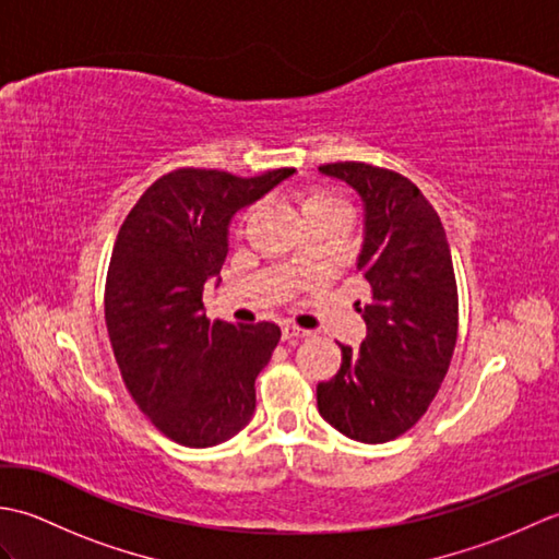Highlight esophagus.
Listing matches in <instances>:
<instances>
[{
	"label": "esophagus",
	"instance_id": "1",
	"mask_svg": "<svg viewBox=\"0 0 559 559\" xmlns=\"http://www.w3.org/2000/svg\"><path fill=\"white\" fill-rule=\"evenodd\" d=\"M281 334H283V341H295V338L310 336V331H305V329H300V326H293V324H283Z\"/></svg>",
	"mask_w": 559,
	"mask_h": 559
}]
</instances>
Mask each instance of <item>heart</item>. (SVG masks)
Wrapping results in <instances>:
<instances>
[{
    "instance_id": "obj_1",
    "label": "heart",
    "mask_w": 559,
    "mask_h": 559,
    "mask_svg": "<svg viewBox=\"0 0 559 559\" xmlns=\"http://www.w3.org/2000/svg\"><path fill=\"white\" fill-rule=\"evenodd\" d=\"M334 209H346V204L336 197L331 194L329 189L322 187H314V189H307L300 199V211L302 216L307 213H317V211H334Z\"/></svg>"
}]
</instances>
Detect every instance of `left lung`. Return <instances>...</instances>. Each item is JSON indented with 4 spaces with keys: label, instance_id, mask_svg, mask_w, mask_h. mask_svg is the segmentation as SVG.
Here are the masks:
<instances>
[{
    "label": "left lung",
    "instance_id": "left-lung-1",
    "mask_svg": "<svg viewBox=\"0 0 559 559\" xmlns=\"http://www.w3.org/2000/svg\"><path fill=\"white\" fill-rule=\"evenodd\" d=\"M319 173L362 199L358 273L370 302L358 307L360 350L341 346V370L317 384V408L341 435L382 444L423 418L447 377L459 334L454 264L442 221L408 177L355 160Z\"/></svg>",
    "mask_w": 559,
    "mask_h": 559
}]
</instances>
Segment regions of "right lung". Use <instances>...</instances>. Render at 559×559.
Instances as JSON below:
<instances>
[{"instance_id": "1", "label": "right lung", "mask_w": 559, "mask_h": 559, "mask_svg": "<svg viewBox=\"0 0 559 559\" xmlns=\"http://www.w3.org/2000/svg\"><path fill=\"white\" fill-rule=\"evenodd\" d=\"M293 173L173 170L141 194L117 233L105 281L115 360L141 413L177 444L216 447L252 420L257 374L281 329L211 322L201 298L228 254L235 213Z\"/></svg>"}]
</instances>
